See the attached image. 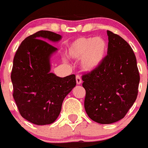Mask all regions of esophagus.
Instances as JSON below:
<instances>
[{
	"mask_svg": "<svg viewBox=\"0 0 148 148\" xmlns=\"http://www.w3.org/2000/svg\"><path fill=\"white\" fill-rule=\"evenodd\" d=\"M76 83H77V85H80L82 83V80L80 78V76L78 75H76Z\"/></svg>",
	"mask_w": 148,
	"mask_h": 148,
	"instance_id": "esophagus-1",
	"label": "esophagus"
}]
</instances>
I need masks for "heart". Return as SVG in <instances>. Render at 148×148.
Here are the masks:
<instances>
[{
    "instance_id": "1",
    "label": "heart",
    "mask_w": 148,
    "mask_h": 148,
    "mask_svg": "<svg viewBox=\"0 0 148 148\" xmlns=\"http://www.w3.org/2000/svg\"><path fill=\"white\" fill-rule=\"evenodd\" d=\"M107 52V43L101 36H81L68 45L67 56L80 60V66L85 71H92L100 65Z\"/></svg>"
}]
</instances>
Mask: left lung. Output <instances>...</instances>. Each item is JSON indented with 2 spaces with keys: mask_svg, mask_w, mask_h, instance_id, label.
Here are the masks:
<instances>
[{
  "mask_svg": "<svg viewBox=\"0 0 148 148\" xmlns=\"http://www.w3.org/2000/svg\"><path fill=\"white\" fill-rule=\"evenodd\" d=\"M107 55L98 68L83 75L84 106L99 124L123 119L137 99L140 74L134 52L119 35L107 31Z\"/></svg>",
  "mask_w": 148,
  "mask_h": 148,
  "instance_id": "left-lung-1",
  "label": "left lung"
}]
</instances>
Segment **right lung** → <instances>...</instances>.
Wrapping results in <instances>:
<instances>
[{
  "label": "right lung",
  "instance_id": "1",
  "mask_svg": "<svg viewBox=\"0 0 148 148\" xmlns=\"http://www.w3.org/2000/svg\"><path fill=\"white\" fill-rule=\"evenodd\" d=\"M61 39L54 32L39 31L21 42L14 58L13 96L21 116L36 125L58 119L64 99L76 85L73 74L60 77L50 73V58L58 49L46 41Z\"/></svg>",
  "mask_w": 148,
  "mask_h": 148
}]
</instances>
